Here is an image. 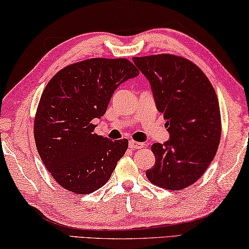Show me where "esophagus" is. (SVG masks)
Returning <instances> with one entry per match:
<instances>
[{"instance_id": "1", "label": "esophagus", "mask_w": 249, "mask_h": 249, "mask_svg": "<svg viewBox=\"0 0 249 249\" xmlns=\"http://www.w3.org/2000/svg\"><path fill=\"white\" fill-rule=\"evenodd\" d=\"M129 146L133 150H137V149H141L143 148V146H145L144 143H141V142H137V141H129Z\"/></svg>"}]
</instances>
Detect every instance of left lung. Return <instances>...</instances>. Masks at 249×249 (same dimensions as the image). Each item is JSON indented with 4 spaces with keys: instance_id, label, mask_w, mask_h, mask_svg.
Segmentation results:
<instances>
[{
    "instance_id": "obj_1",
    "label": "left lung",
    "mask_w": 249,
    "mask_h": 249,
    "mask_svg": "<svg viewBox=\"0 0 249 249\" xmlns=\"http://www.w3.org/2000/svg\"><path fill=\"white\" fill-rule=\"evenodd\" d=\"M132 60L148 79L170 134L164 143L152 144L156 164L146 177L163 189H185L202 177L217 151L222 127L216 92L204 72L183 57L162 54Z\"/></svg>"
}]
</instances>
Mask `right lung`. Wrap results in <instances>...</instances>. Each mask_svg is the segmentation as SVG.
<instances>
[{
	"label": "right lung",
	"instance_id": "right-lung-1",
	"mask_svg": "<svg viewBox=\"0 0 249 249\" xmlns=\"http://www.w3.org/2000/svg\"><path fill=\"white\" fill-rule=\"evenodd\" d=\"M139 71L125 58H91L69 65L53 77L40 97L34 122L36 148L55 181L76 194L108 182L128 140L93 133L116 89Z\"/></svg>",
	"mask_w": 249,
	"mask_h": 249
}]
</instances>
